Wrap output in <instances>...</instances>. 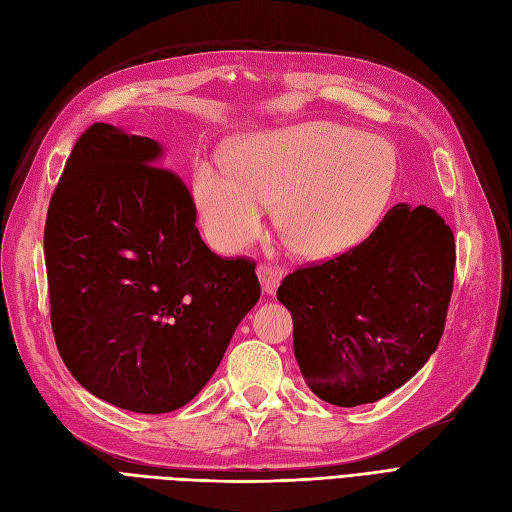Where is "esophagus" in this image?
Here are the masks:
<instances>
[{"mask_svg":"<svg viewBox=\"0 0 512 512\" xmlns=\"http://www.w3.org/2000/svg\"><path fill=\"white\" fill-rule=\"evenodd\" d=\"M257 277L261 281V287H264V292L268 296H272L274 292H277V287L283 279V272L277 270V268H270V266H259L257 268Z\"/></svg>","mask_w":512,"mask_h":512,"instance_id":"obj_1","label":"esophagus"}]
</instances>
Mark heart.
I'll return each mask as SVG.
<instances>
[{"label":"heart","mask_w":512,"mask_h":512,"mask_svg":"<svg viewBox=\"0 0 512 512\" xmlns=\"http://www.w3.org/2000/svg\"><path fill=\"white\" fill-rule=\"evenodd\" d=\"M396 177V151L387 140L333 121H307L240 138L229 162L196 160L190 196L218 253L251 244L274 203L287 242L309 259H329L368 238Z\"/></svg>","instance_id":"1"}]
</instances>
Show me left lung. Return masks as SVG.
I'll use <instances>...</instances> for the list:
<instances>
[{"label":"left lung","instance_id":"8db88e82","mask_svg":"<svg viewBox=\"0 0 512 512\" xmlns=\"http://www.w3.org/2000/svg\"><path fill=\"white\" fill-rule=\"evenodd\" d=\"M454 264V233L435 209L398 203L359 246L287 274L277 298L307 387L359 406L411 381L439 346Z\"/></svg>","mask_w":512,"mask_h":512}]
</instances>
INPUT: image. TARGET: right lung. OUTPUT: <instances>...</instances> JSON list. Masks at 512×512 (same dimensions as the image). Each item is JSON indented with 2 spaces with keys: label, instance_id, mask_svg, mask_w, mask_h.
I'll list each match as a JSON object with an SVG mask.
<instances>
[{
  "label": "right lung",
  "instance_id": "right-lung-1",
  "mask_svg": "<svg viewBox=\"0 0 512 512\" xmlns=\"http://www.w3.org/2000/svg\"><path fill=\"white\" fill-rule=\"evenodd\" d=\"M164 147L108 123L75 142L51 196V329L73 378L134 413L188 404L261 294L255 264L222 259L194 227Z\"/></svg>",
  "mask_w": 512,
  "mask_h": 512
}]
</instances>
